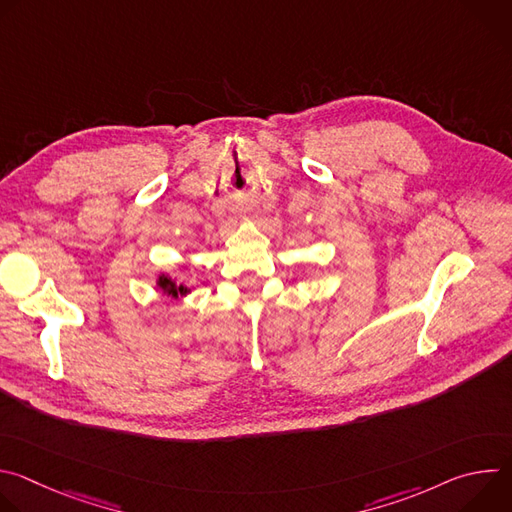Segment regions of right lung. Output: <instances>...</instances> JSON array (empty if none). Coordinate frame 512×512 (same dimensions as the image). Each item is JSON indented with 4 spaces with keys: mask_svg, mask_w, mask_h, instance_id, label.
<instances>
[{
    "mask_svg": "<svg viewBox=\"0 0 512 512\" xmlns=\"http://www.w3.org/2000/svg\"><path fill=\"white\" fill-rule=\"evenodd\" d=\"M160 285L164 287V289H168L170 291V294H186V287L184 285H176L172 279H168V277H160Z\"/></svg>",
    "mask_w": 512,
    "mask_h": 512,
    "instance_id": "1",
    "label": "right lung"
}]
</instances>
